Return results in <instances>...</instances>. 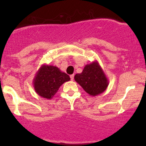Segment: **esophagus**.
Here are the masks:
<instances>
[{
    "mask_svg": "<svg viewBox=\"0 0 146 146\" xmlns=\"http://www.w3.org/2000/svg\"><path fill=\"white\" fill-rule=\"evenodd\" d=\"M70 78H71V81H73V80H74V74L70 75Z\"/></svg>",
    "mask_w": 146,
    "mask_h": 146,
    "instance_id": "34e87169",
    "label": "esophagus"
}]
</instances>
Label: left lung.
Listing matches in <instances>:
<instances>
[{"mask_svg":"<svg viewBox=\"0 0 146 146\" xmlns=\"http://www.w3.org/2000/svg\"><path fill=\"white\" fill-rule=\"evenodd\" d=\"M74 79L90 96L104 93L108 86V78L97 60L86 64L81 73L75 75Z\"/></svg>","mask_w":146,"mask_h":146,"instance_id":"obj_1","label":"left lung"}]
</instances>
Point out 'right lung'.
<instances>
[{"label":"right lung","instance_id":"1","mask_svg":"<svg viewBox=\"0 0 146 146\" xmlns=\"http://www.w3.org/2000/svg\"><path fill=\"white\" fill-rule=\"evenodd\" d=\"M70 80L69 75L60 71L57 66L42 64L36 72L33 84L37 94L51 100L61 85Z\"/></svg>","mask_w":146,"mask_h":146}]
</instances>
